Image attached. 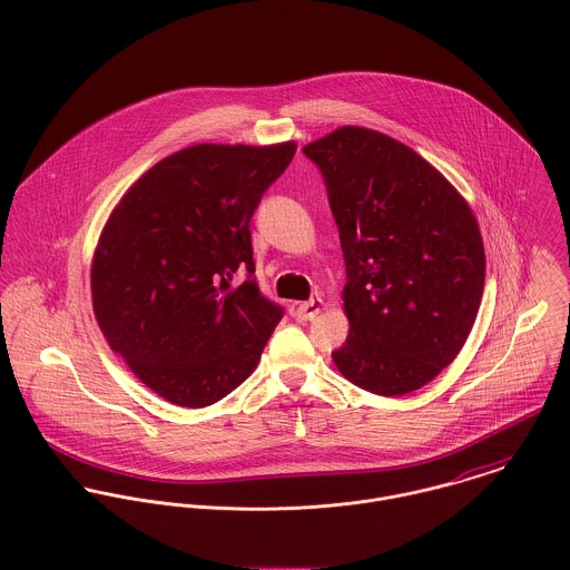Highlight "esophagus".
Instances as JSON below:
<instances>
[{
	"label": "esophagus",
	"mask_w": 570,
	"mask_h": 570,
	"mask_svg": "<svg viewBox=\"0 0 570 570\" xmlns=\"http://www.w3.org/2000/svg\"><path fill=\"white\" fill-rule=\"evenodd\" d=\"M323 307H325L323 298H312V301H307V303H301V305L296 307V318H298V321H314V318L323 312Z\"/></svg>",
	"instance_id": "esophagus-1"
}]
</instances>
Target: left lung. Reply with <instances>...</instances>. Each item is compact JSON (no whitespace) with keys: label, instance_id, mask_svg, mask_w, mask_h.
<instances>
[{"label":"left lung","instance_id":"obj_1","mask_svg":"<svg viewBox=\"0 0 570 570\" xmlns=\"http://www.w3.org/2000/svg\"><path fill=\"white\" fill-rule=\"evenodd\" d=\"M325 177L346 263V342L331 353L355 386L400 397L463 348L485 287V247L463 195L400 140L340 127L303 147Z\"/></svg>","mask_w":570,"mask_h":570}]
</instances>
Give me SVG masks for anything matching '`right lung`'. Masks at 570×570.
I'll return each mask as SVG.
<instances>
[{"instance_id":"right-lung-1","label":"right lung","mask_w":570,"mask_h":570,"mask_svg":"<svg viewBox=\"0 0 570 570\" xmlns=\"http://www.w3.org/2000/svg\"><path fill=\"white\" fill-rule=\"evenodd\" d=\"M294 154L292 140L181 149L131 184L100 233L94 316L131 373L175 406L233 393L283 318L252 276L249 222Z\"/></svg>"}]
</instances>
